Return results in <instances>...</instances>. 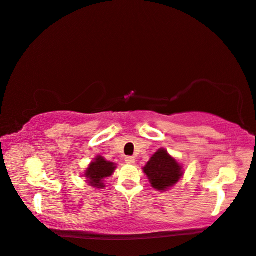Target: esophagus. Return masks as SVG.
Segmentation results:
<instances>
[{"label": "esophagus", "instance_id": "1", "mask_svg": "<svg viewBox=\"0 0 256 256\" xmlns=\"http://www.w3.org/2000/svg\"><path fill=\"white\" fill-rule=\"evenodd\" d=\"M134 161H136L134 156H126V158H125V162H126V164H134Z\"/></svg>", "mask_w": 256, "mask_h": 256}]
</instances>
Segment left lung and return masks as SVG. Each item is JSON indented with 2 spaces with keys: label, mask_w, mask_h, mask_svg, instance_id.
Instances as JSON below:
<instances>
[{
  "label": "left lung",
  "mask_w": 256,
  "mask_h": 256,
  "mask_svg": "<svg viewBox=\"0 0 256 256\" xmlns=\"http://www.w3.org/2000/svg\"><path fill=\"white\" fill-rule=\"evenodd\" d=\"M182 167L167 150H159L144 167V172L148 176L150 184L156 190H166L174 186L182 176Z\"/></svg>",
  "instance_id": "left-lung-1"
}]
</instances>
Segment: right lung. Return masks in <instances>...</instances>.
I'll return each instance as SVG.
<instances>
[{
  "instance_id": "right-lung-1",
  "label": "right lung",
  "mask_w": 256,
  "mask_h": 256,
  "mask_svg": "<svg viewBox=\"0 0 256 256\" xmlns=\"http://www.w3.org/2000/svg\"><path fill=\"white\" fill-rule=\"evenodd\" d=\"M114 164L109 161H106L102 156H97L96 160L89 166L86 172V178H88V183L96 188L104 186L103 178H109L114 172Z\"/></svg>"
}]
</instances>
